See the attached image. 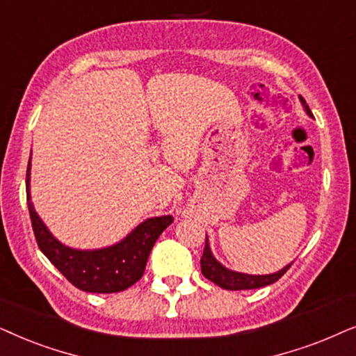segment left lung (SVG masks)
<instances>
[{
  "label": "left lung",
  "mask_w": 356,
  "mask_h": 356,
  "mask_svg": "<svg viewBox=\"0 0 356 356\" xmlns=\"http://www.w3.org/2000/svg\"><path fill=\"white\" fill-rule=\"evenodd\" d=\"M301 102L307 115L312 117V112L309 111V107H307L306 101H301ZM200 265H202L203 277L215 283V285L225 288V290H233V291L254 290V288L272 285V283L277 282L278 278H282L283 275L286 273V270L291 267V264H288L286 267L278 270V272L268 273V275H249V273L234 272V270L226 268L225 265L220 264L215 259V255H213L210 249V243H208V236L205 241V249H203V255L200 259Z\"/></svg>",
  "instance_id": "8db88e82"
}]
</instances>
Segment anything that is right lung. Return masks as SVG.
Returning a JSON list of instances; mask_svg holds the SVG:
<instances>
[{
  "label": "right lung",
  "instance_id": "1",
  "mask_svg": "<svg viewBox=\"0 0 356 356\" xmlns=\"http://www.w3.org/2000/svg\"><path fill=\"white\" fill-rule=\"evenodd\" d=\"M27 207L37 244L70 283L88 293H118L141 278L156 239L172 216H154L140 222L117 244L102 249H73L61 244L37 215L31 202V158L27 165Z\"/></svg>",
  "mask_w": 356,
  "mask_h": 356
}]
</instances>
